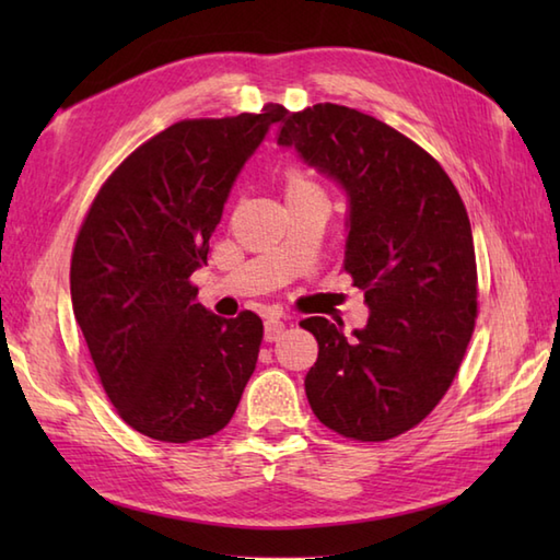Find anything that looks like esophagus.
<instances>
[{
  "label": "esophagus",
  "mask_w": 560,
  "mask_h": 560,
  "mask_svg": "<svg viewBox=\"0 0 560 560\" xmlns=\"http://www.w3.org/2000/svg\"><path fill=\"white\" fill-rule=\"evenodd\" d=\"M283 329H287V325H283L279 317H269L267 323H265V339L267 341H277L283 335Z\"/></svg>",
  "instance_id": "34e87169"
}]
</instances>
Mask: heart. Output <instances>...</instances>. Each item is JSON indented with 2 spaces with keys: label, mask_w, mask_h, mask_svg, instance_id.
Here are the masks:
<instances>
[{
  "label": "heart",
  "mask_w": 560,
  "mask_h": 560,
  "mask_svg": "<svg viewBox=\"0 0 560 560\" xmlns=\"http://www.w3.org/2000/svg\"><path fill=\"white\" fill-rule=\"evenodd\" d=\"M281 183H283V192H287V199L303 197V195H319V187L313 183V177L307 175L303 165L295 161L283 165Z\"/></svg>",
  "instance_id": "1"
}]
</instances>
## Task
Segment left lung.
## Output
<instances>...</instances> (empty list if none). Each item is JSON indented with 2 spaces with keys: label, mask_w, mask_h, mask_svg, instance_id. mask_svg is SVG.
<instances>
[{
  "label": "left lung",
  "mask_w": 560,
  "mask_h": 560,
  "mask_svg": "<svg viewBox=\"0 0 560 560\" xmlns=\"http://www.w3.org/2000/svg\"><path fill=\"white\" fill-rule=\"evenodd\" d=\"M277 137L347 189L343 271L371 307L355 339L325 317L303 319L319 347L307 401L343 438H397L445 397L477 325L467 209L443 165L373 115L317 103L287 113Z\"/></svg>",
  "instance_id": "obj_1"
}]
</instances>
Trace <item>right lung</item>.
<instances>
[{
    "label": "right lung",
    "instance_id": "right-lung-1",
    "mask_svg": "<svg viewBox=\"0 0 560 560\" xmlns=\"http://www.w3.org/2000/svg\"><path fill=\"white\" fill-rule=\"evenodd\" d=\"M287 115L180 120L137 147L91 201L71 249V305L117 416L161 443L201 440L233 419L255 371L261 319H223L189 277L245 161Z\"/></svg>",
    "mask_w": 560,
    "mask_h": 560
}]
</instances>
